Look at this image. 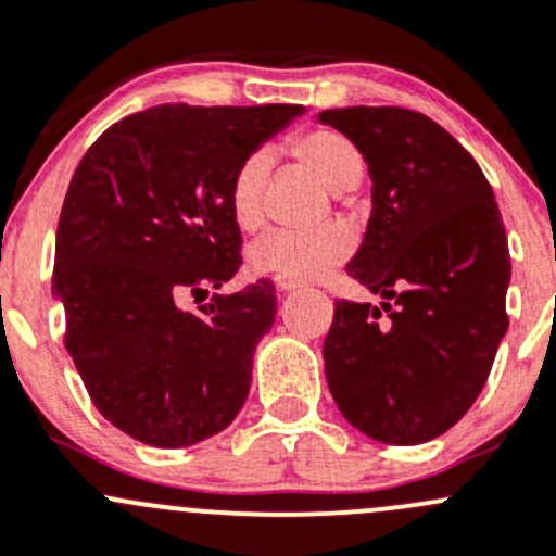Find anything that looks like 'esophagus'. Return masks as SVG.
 I'll list each match as a JSON object with an SVG mask.
<instances>
[{"label": "esophagus", "mask_w": 556, "mask_h": 556, "mask_svg": "<svg viewBox=\"0 0 556 556\" xmlns=\"http://www.w3.org/2000/svg\"><path fill=\"white\" fill-rule=\"evenodd\" d=\"M277 290H279V293H290V290H299V285L285 282V279H277Z\"/></svg>", "instance_id": "obj_1"}]
</instances>
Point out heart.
I'll return each instance as SVG.
<instances>
[{
    "label": "heart",
    "mask_w": 556,
    "mask_h": 556,
    "mask_svg": "<svg viewBox=\"0 0 556 556\" xmlns=\"http://www.w3.org/2000/svg\"><path fill=\"white\" fill-rule=\"evenodd\" d=\"M295 160L315 170L323 185L333 192H350L364 176V154L348 135L331 127H315L290 141ZM271 157L268 152H252L239 163L228 185V208L236 228L252 233L263 225V190H266ZM353 250V236L342 225H326L315 230H268L247 250V268L257 277L285 279V282H315Z\"/></svg>",
    "instance_id": "1"
}]
</instances>
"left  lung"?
Here are the masks:
<instances>
[{"label":"left lung","instance_id":"1","mask_svg":"<svg viewBox=\"0 0 556 556\" xmlns=\"http://www.w3.org/2000/svg\"><path fill=\"white\" fill-rule=\"evenodd\" d=\"M317 118L369 165L371 217L348 274L382 299L337 301L323 342L328 388L366 438L427 443L472 407L508 331L497 201L472 154L424 113L358 105Z\"/></svg>","mask_w":556,"mask_h":556}]
</instances>
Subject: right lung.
Listing matches in <instances>:
<instances>
[{"mask_svg":"<svg viewBox=\"0 0 556 556\" xmlns=\"http://www.w3.org/2000/svg\"><path fill=\"white\" fill-rule=\"evenodd\" d=\"M301 113L168 102L108 127L75 168L56 228L53 295L91 402L129 438L185 448L239 415L252 355L277 317L274 285L214 293L198 315L179 304L239 271L230 176Z\"/></svg>","mask_w":556,"mask_h":556,"instance_id":"obj_1","label":"right lung"}]
</instances>
